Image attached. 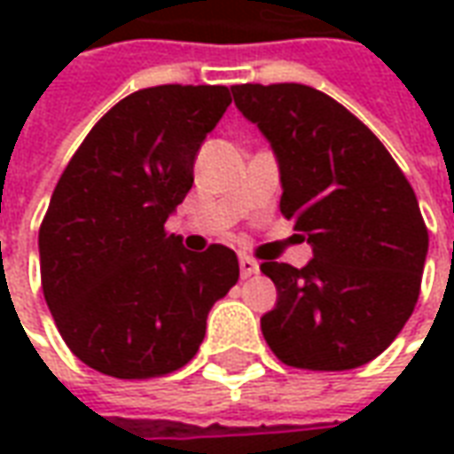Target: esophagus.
<instances>
[{
	"mask_svg": "<svg viewBox=\"0 0 454 454\" xmlns=\"http://www.w3.org/2000/svg\"><path fill=\"white\" fill-rule=\"evenodd\" d=\"M238 265H240V275H243V277L257 275V270H260V265H257L255 257H250V255L238 257Z\"/></svg>",
	"mask_w": 454,
	"mask_h": 454,
	"instance_id": "obj_1",
	"label": "esophagus"
}]
</instances>
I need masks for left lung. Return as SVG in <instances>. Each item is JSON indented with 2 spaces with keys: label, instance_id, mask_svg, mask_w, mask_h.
Segmentation results:
<instances>
[{
  "label": "left lung",
  "instance_id": "8db88e82",
  "mask_svg": "<svg viewBox=\"0 0 454 454\" xmlns=\"http://www.w3.org/2000/svg\"><path fill=\"white\" fill-rule=\"evenodd\" d=\"M236 106L272 143L282 216L314 246L301 270L262 262L277 304L260 318L279 360L355 370L401 333L420 294L428 228L381 140L333 97L296 82L236 84Z\"/></svg>",
  "mask_w": 454,
  "mask_h": 454
}]
</instances>
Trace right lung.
<instances>
[{
  "label": "right lung",
  "mask_w": 454,
  "mask_h": 454,
  "mask_svg": "<svg viewBox=\"0 0 454 454\" xmlns=\"http://www.w3.org/2000/svg\"><path fill=\"white\" fill-rule=\"evenodd\" d=\"M231 104L223 84H160L104 114L58 179L38 231L45 304L74 357L116 380L184 367L236 285L226 246L192 253L165 221Z\"/></svg>",
  "instance_id": "add662e5"
}]
</instances>
